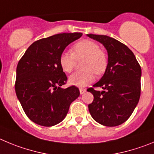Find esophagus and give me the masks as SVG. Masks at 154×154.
I'll return each instance as SVG.
<instances>
[{
  "label": "esophagus",
  "instance_id": "1",
  "mask_svg": "<svg viewBox=\"0 0 154 154\" xmlns=\"http://www.w3.org/2000/svg\"><path fill=\"white\" fill-rule=\"evenodd\" d=\"M85 91H86V89H84V88H83V87H80V94H83L84 92H85Z\"/></svg>",
  "mask_w": 154,
  "mask_h": 154
}]
</instances>
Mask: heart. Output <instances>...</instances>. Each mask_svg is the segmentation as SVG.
<instances>
[{"instance_id": "obj_1", "label": "heart", "mask_w": 154, "mask_h": 154, "mask_svg": "<svg viewBox=\"0 0 154 154\" xmlns=\"http://www.w3.org/2000/svg\"><path fill=\"white\" fill-rule=\"evenodd\" d=\"M73 53L63 51L59 57L62 70L70 73L77 61L82 62V71L76 72L69 77V83L76 87H85L93 82L94 74L101 75L108 66L106 51L100 48L99 44L91 40H82L73 46Z\"/></svg>"}]
</instances>
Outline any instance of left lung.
<instances>
[{"label": "left lung", "instance_id": "1", "mask_svg": "<svg viewBox=\"0 0 154 154\" xmlns=\"http://www.w3.org/2000/svg\"><path fill=\"white\" fill-rule=\"evenodd\" d=\"M99 41L108 52V66L102 78L87 90L94 95L88 105L90 113L97 123L116 127L128 120L140 97L141 67L135 55L125 44L106 35L87 34Z\"/></svg>", "mask_w": 154, "mask_h": 154}]
</instances>
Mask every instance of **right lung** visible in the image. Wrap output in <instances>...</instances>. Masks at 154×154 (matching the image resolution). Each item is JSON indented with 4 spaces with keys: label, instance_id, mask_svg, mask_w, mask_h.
<instances>
[{
    "label": "right lung",
    "instance_id": "right-lung-1",
    "mask_svg": "<svg viewBox=\"0 0 154 154\" xmlns=\"http://www.w3.org/2000/svg\"><path fill=\"white\" fill-rule=\"evenodd\" d=\"M82 34L63 33L34 41L19 60L15 92L24 113L35 124L44 127L59 124L80 95L75 86L60 87L67 77L59 57L66 47Z\"/></svg>",
    "mask_w": 154,
    "mask_h": 154
}]
</instances>
